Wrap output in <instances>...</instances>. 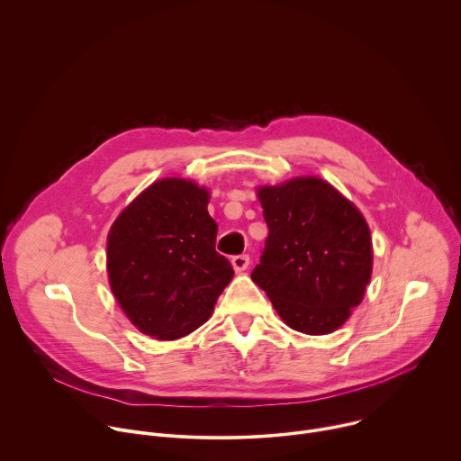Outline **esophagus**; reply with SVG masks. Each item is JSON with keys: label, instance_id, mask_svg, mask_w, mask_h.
Instances as JSON below:
<instances>
[{"label": "esophagus", "instance_id": "obj_1", "mask_svg": "<svg viewBox=\"0 0 461 461\" xmlns=\"http://www.w3.org/2000/svg\"><path fill=\"white\" fill-rule=\"evenodd\" d=\"M231 267L235 272H244L249 267V257L246 253L231 257Z\"/></svg>", "mask_w": 461, "mask_h": 461}]
</instances>
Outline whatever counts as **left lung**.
Wrapping results in <instances>:
<instances>
[{"mask_svg": "<svg viewBox=\"0 0 461 461\" xmlns=\"http://www.w3.org/2000/svg\"><path fill=\"white\" fill-rule=\"evenodd\" d=\"M268 224L251 279L297 332L330 334L350 317L372 276V239L361 212L328 182L299 176L260 185Z\"/></svg>", "mask_w": 461, "mask_h": 461, "instance_id": "1", "label": "left lung"}]
</instances>
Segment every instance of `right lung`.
I'll list each match as a JSON object with an SVG mask.
<instances>
[{
    "label": "right lung",
    "mask_w": 461,
    "mask_h": 461,
    "mask_svg": "<svg viewBox=\"0 0 461 461\" xmlns=\"http://www.w3.org/2000/svg\"><path fill=\"white\" fill-rule=\"evenodd\" d=\"M210 191L184 178H162L114 221L107 237L111 290L140 332L178 339L203 322L233 277L215 249Z\"/></svg>",
    "instance_id": "right-lung-1"
}]
</instances>
